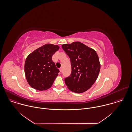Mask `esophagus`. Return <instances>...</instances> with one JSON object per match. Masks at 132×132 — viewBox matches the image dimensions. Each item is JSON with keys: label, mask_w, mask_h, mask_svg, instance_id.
Segmentation results:
<instances>
[{"label": "esophagus", "mask_w": 132, "mask_h": 132, "mask_svg": "<svg viewBox=\"0 0 132 132\" xmlns=\"http://www.w3.org/2000/svg\"><path fill=\"white\" fill-rule=\"evenodd\" d=\"M62 68H61L59 69V71H60V72H62Z\"/></svg>", "instance_id": "1"}]
</instances>
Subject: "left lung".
<instances>
[{
	"label": "left lung",
	"mask_w": 132,
	"mask_h": 132,
	"mask_svg": "<svg viewBox=\"0 0 132 132\" xmlns=\"http://www.w3.org/2000/svg\"><path fill=\"white\" fill-rule=\"evenodd\" d=\"M71 60L72 73L65 78L68 88L80 94L89 89L97 79L101 64L98 56L93 49L80 42L62 45Z\"/></svg>",
	"instance_id": "obj_1"
}]
</instances>
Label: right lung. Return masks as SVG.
<instances>
[{"label":"right lung","mask_w":132,"mask_h":132,"mask_svg":"<svg viewBox=\"0 0 132 132\" xmlns=\"http://www.w3.org/2000/svg\"><path fill=\"white\" fill-rule=\"evenodd\" d=\"M59 49L57 45L47 44L27 57L24 71L27 81L31 87L43 91L52 86L59 72L52 57Z\"/></svg>","instance_id":"obj_1"}]
</instances>
